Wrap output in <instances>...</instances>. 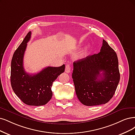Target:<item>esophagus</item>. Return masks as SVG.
<instances>
[{
	"instance_id": "esophagus-1",
	"label": "esophagus",
	"mask_w": 135,
	"mask_h": 135,
	"mask_svg": "<svg viewBox=\"0 0 135 135\" xmlns=\"http://www.w3.org/2000/svg\"><path fill=\"white\" fill-rule=\"evenodd\" d=\"M65 72L68 73L71 72V67L69 64H67L66 65V68H65Z\"/></svg>"
}]
</instances>
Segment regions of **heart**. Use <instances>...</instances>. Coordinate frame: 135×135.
Returning <instances> with one entry per match:
<instances>
[{
  "mask_svg": "<svg viewBox=\"0 0 135 135\" xmlns=\"http://www.w3.org/2000/svg\"><path fill=\"white\" fill-rule=\"evenodd\" d=\"M89 48V46H87V47L85 48V49H84V51L82 52V53H81V56L83 57V56H85L86 54V53H87V52H88Z\"/></svg>",
  "mask_w": 135,
  "mask_h": 135,
  "instance_id": "heart-1",
  "label": "heart"
}]
</instances>
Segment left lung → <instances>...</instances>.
Instances as JSON below:
<instances>
[{
  "label": "left lung",
  "mask_w": 135,
  "mask_h": 135,
  "mask_svg": "<svg viewBox=\"0 0 135 135\" xmlns=\"http://www.w3.org/2000/svg\"><path fill=\"white\" fill-rule=\"evenodd\" d=\"M72 78L77 96L84 105L107 103L120 79L116 53L103 39L98 53L73 62Z\"/></svg>",
  "instance_id": "obj_1"
}]
</instances>
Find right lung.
I'll return each instance as SVG.
<instances>
[{
	"mask_svg": "<svg viewBox=\"0 0 135 135\" xmlns=\"http://www.w3.org/2000/svg\"><path fill=\"white\" fill-rule=\"evenodd\" d=\"M31 37V32H29L14 53L11 62V82L14 92L23 102L29 106H39L51 100L53 82L64 72L65 65L58 67H47L34 74L27 73L23 67V57Z\"/></svg>",
	"mask_w": 135,
	"mask_h": 135,
	"instance_id": "obj_1",
	"label": "right lung"
}]
</instances>
